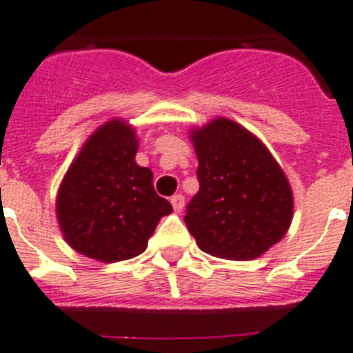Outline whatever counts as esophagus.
<instances>
[{"instance_id": "1", "label": "esophagus", "mask_w": 353, "mask_h": 353, "mask_svg": "<svg viewBox=\"0 0 353 353\" xmlns=\"http://www.w3.org/2000/svg\"><path fill=\"white\" fill-rule=\"evenodd\" d=\"M183 203H185V198H183L182 194H174V196H171V205H173V209L176 212L182 211Z\"/></svg>"}]
</instances>
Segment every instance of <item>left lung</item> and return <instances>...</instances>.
I'll return each mask as SVG.
<instances>
[{"instance_id":"obj_1","label":"left lung","mask_w":353,"mask_h":353,"mask_svg":"<svg viewBox=\"0 0 353 353\" xmlns=\"http://www.w3.org/2000/svg\"><path fill=\"white\" fill-rule=\"evenodd\" d=\"M200 191L183 222L198 247L247 261L278 243L292 220V191L281 168L252 133L229 119L193 131Z\"/></svg>"}]
</instances>
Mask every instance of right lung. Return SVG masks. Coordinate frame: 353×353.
<instances>
[{
  "instance_id": "add662e5",
  "label": "right lung",
  "mask_w": 353,
  "mask_h": 353,
  "mask_svg": "<svg viewBox=\"0 0 353 353\" xmlns=\"http://www.w3.org/2000/svg\"><path fill=\"white\" fill-rule=\"evenodd\" d=\"M135 131L112 121L99 128L70 165L57 194V220L70 247L104 261L130 260L148 247L160 218L173 211L135 162Z\"/></svg>"
}]
</instances>
